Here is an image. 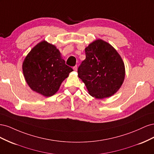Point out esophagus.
<instances>
[{"label": "esophagus", "instance_id": "1", "mask_svg": "<svg viewBox=\"0 0 154 154\" xmlns=\"http://www.w3.org/2000/svg\"><path fill=\"white\" fill-rule=\"evenodd\" d=\"M73 69H74V71H77V69H78V67H77V66H74V67H73Z\"/></svg>", "mask_w": 154, "mask_h": 154}]
</instances>
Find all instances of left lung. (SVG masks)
Segmentation results:
<instances>
[{
  "mask_svg": "<svg viewBox=\"0 0 154 154\" xmlns=\"http://www.w3.org/2000/svg\"><path fill=\"white\" fill-rule=\"evenodd\" d=\"M86 58L78 69V76L88 93L96 99L114 94L125 80V64L121 56L106 42L97 39L85 49Z\"/></svg>",
  "mask_w": 154,
  "mask_h": 154,
  "instance_id": "obj_1",
  "label": "left lung"
}]
</instances>
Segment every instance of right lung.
<instances>
[{
	"mask_svg": "<svg viewBox=\"0 0 154 154\" xmlns=\"http://www.w3.org/2000/svg\"><path fill=\"white\" fill-rule=\"evenodd\" d=\"M22 71L31 89L45 97L54 95L69 73L73 71L54 45L43 40L26 57Z\"/></svg>",
	"mask_w": 154,
	"mask_h": 154,
	"instance_id": "right-lung-1",
	"label": "right lung"
}]
</instances>
